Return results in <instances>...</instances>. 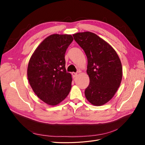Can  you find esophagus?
Segmentation results:
<instances>
[{
    "label": "esophagus",
    "instance_id": "esophagus-1",
    "mask_svg": "<svg viewBox=\"0 0 145 145\" xmlns=\"http://www.w3.org/2000/svg\"><path fill=\"white\" fill-rule=\"evenodd\" d=\"M71 74H72V77H73V78H75V77L77 76V73L72 72L71 73Z\"/></svg>",
    "mask_w": 145,
    "mask_h": 145
}]
</instances>
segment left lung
Instances as JSON below:
<instances>
[{
  "mask_svg": "<svg viewBox=\"0 0 145 145\" xmlns=\"http://www.w3.org/2000/svg\"><path fill=\"white\" fill-rule=\"evenodd\" d=\"M72 36L88 59L89 84L85 97L94 106H102L114 97L120 85L123 74L119 57L108 43L93 33H77Z\"/></svg>",
  "mask_w": 145,
  "mask_h": 145,
  "instance_id": "obj_1",
  "label": "left lung"
}]
</instances>
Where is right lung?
<instances>
[{
	"mask_svg": "<svg viewBox=\"0 0 145 145\" xmlns=\"http://www.w3.org/2000/svg\"><path fill=\"white\" fill-rule=\"evenodd\" d=\"M74 40L71 34L50 35L43 40L29 59L27 76L37 97L55 106L67 97L71 88V74L65 68V54Z\"/></svg>",
	"mask_w": 145,
	"mask_h": 145,
	"instance_id": "right-lung-1",
	"label": "right lung"
}]
</instances>
